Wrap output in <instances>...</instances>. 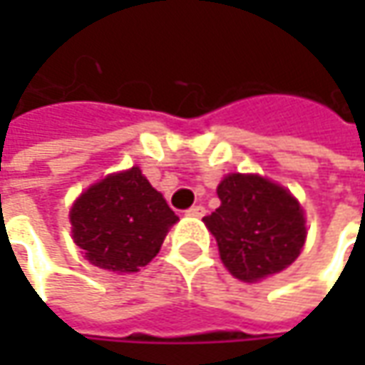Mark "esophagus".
<instances>
[{
    "label": "esophagus",
    "instance_id": "1",
    "mask_svg": "<svg viewBox=\"0 0 365 365\" xmlns=\"http://www.w3.org/2000/svg\"><path fill=\"white\" fill-rule=\"evenodd\" d=\"M187 215H190V217H203L205 207L203 205H192L190 209H187Z\"/></svg>",
    "mask_w": 365,
    "mask_h": 365
}]
</instances>
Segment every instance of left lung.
<instances>
[{
  "instance_id": "left-lung-1",
  "label": "left lung",
  "mask_w": 365,
  "mask_h": 365,
  "mask_svg": "<svg viewBox=\"0 0 365 365\" xmlns=\"http://www.w3.org/2000/svg\"><path fill=\"white\" fill-rule=\"evenodd\" d=\"M221 205L203 219L227 270L254 282L288 268L307 237L301 205L287 189L254 175H230L217 187Z\"/></svg>"
}]
</instances>
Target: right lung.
Returning <instances> with one entry per match:
<instances>
[{"mask_svg":"<svg viewBox=\"0 0 365 365\" xmlns=\"http://www.w3.org/2000/svg\"><path fill=\"white\" fill-rule=\"evenodd\" d=\"M176 219L138 166L93 185L71 209L75 244L93 266L111 272L146 266Z\"/></svg>","mask_w":365,"mask_h":365,"instance_id":"obj_1","label":"right lung"}]
</instances>
